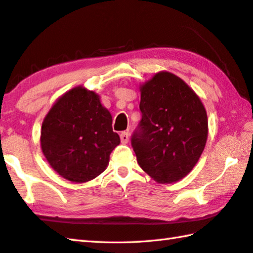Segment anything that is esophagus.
Returning <instances> with one entry per match:
<instances>
[{"mask_svg":"<svg viewBox=\"0 0 253 253\" xmlns=\"http://www.w3.org/2000/svg\"><path fill=\"white\" fill-rule=\"evenodd\" d=\"M121 140H122V144H127V142L129 141V134H128V131H123L122 132Z\"/></svg>","mask_w":253,"mask_h":253,"instance_id":"esophagus-1","label":"esophagus"}]
</instances>
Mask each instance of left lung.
I'll use <instances>...</instances> for the list:
<instances>
[{
	"instance_id": "8db88e82",
	"label": "left lung",
	"mask_w": 253,
	"mask_h": 253,
	"mask_svg": "<svg viewBox=\"0 0 253 253\" xmlns=\"http://www.w3.org/2000/svg\"><path fill=\"white\" fill-rule=\"evenodd\" d=\"M139 89L141 121L131 138L137 162L157 182H176L194 169L205 149V106L187 83L166 71Z\"/></svg>"
}]
</instances>
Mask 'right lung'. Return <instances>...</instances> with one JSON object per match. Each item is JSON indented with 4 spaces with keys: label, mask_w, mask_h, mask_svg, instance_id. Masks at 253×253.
<instances>
[{
    "label": "right lung",
    "mask_w": 253,
    "mask_h": 253,
    "mask_svg": "<svg viewBox=\"0 0 253 253\" xmlns=\"http://www.w3.org/2000/svg\"><path fill=\"white\" fill-rule=\"evenodd\" d=\"M113 118L99 95L76 86L49 109L41 129V148L55 171L66 180L84 183L99 176L109 155L121 144Z\"/></svg>",
    "instance_id": "1"
}]
</instances>
